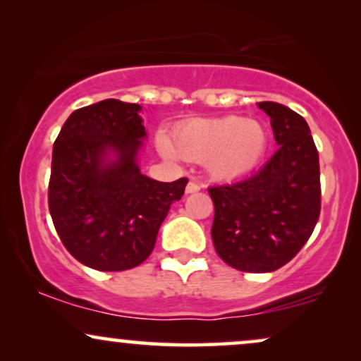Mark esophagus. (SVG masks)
I'll use <instances>...</instances> for the list:
<instances>
[{
    "label": "esophagus",
    "mask_w": 361,
    "mask_h": 361,
    "mask_svg": "<svg viewBox=\"0 0 361 361\" xmlns=\"http://www.w3.org/2000/svg\"><path fill=\"white\" fill-rule=\"evenodd\" d=\"M200 192V185L197 183V181H188V185H186V193H197Z\"/></svg>",
    "instance_id": "1"
}]
</instances>
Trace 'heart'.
Masks as SVG:
<instances>
[{"label":"heart","instance_id":"heart-1","mask_svg":"<svg viewBox=\"0 0 361 361\" xmlns=\"http://www.w3.org/2000/svg\"><path fill=\"white\" fill-rule=\"evenodd\" d=\"M268 134L261 123L243 117L198 118L175 130V142L157 135V149L169 161L207 164L215 178H235L250 173L267 151Z\"/></svg>","mask_w":361,"mask_h":361}]
</instances>
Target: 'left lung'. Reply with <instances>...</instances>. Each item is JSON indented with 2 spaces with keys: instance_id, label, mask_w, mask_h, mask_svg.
Wrapping results in <instances>:
<instances>
[{
  "instance_id": "left-lung-1",
  "label": "left lung",
  "mask_w": 361,
  "mask_h": 361,
  "mask_svg": "<svg viewBox=\"0 0 361 361\" xmlns=\"http://www.w3.org/2000/svg\"><path fill=\"white\" fill-rule=\"evenodd\" d=\"M258 106L271 118L276 152L259 171L209 188L215 251L247 273L287 264L309 241L321 214L319 154L307 122L280 103Z\"/></svg>"
}]
</instances>
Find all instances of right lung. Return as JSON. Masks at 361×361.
Returning <instances> with one entry per match:
<instances>
[{
	"label": "right lung",
	"mask_w": 361,
	"mask_h": 361,
	"mask_svg": "<svg viewBox=\"0 0 361 361\" xmlns=\"http://www.w3.org/2000/svg\"><path fill=\"white\" fill-rule=\"evenodd\" d=\"M137 103L103 100L74 110L52 149L49 210L62 244L100 271L137 267L154 250L157 231L186 178L163 183L135 164L146 128ZM111 150L116 161L104 163Z\"/></svg>",
	"instance_id": "right-lung-1"
}]
</instances>
